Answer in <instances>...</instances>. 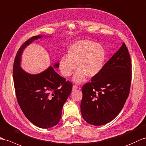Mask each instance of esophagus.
Returning a JSON list of instances; mask_svg holds the SVG:
<instances>
[{
	"label": "esophagus",
	"instance_id": "34e87169",
	"mask_svg": "<svg viewBox=\"0 0 146 146\" xmlns=\"http://www.w3.org/2000/svg\"><path fill=\"white\" fill-rule=\"evenodd\" d=\"M72 89H73V91L76 90L78 89V86H77L76 85H73V88H72Z\"/></svg>",
	"mask_w": 146,
	"mask_h": 146
}]
</instances>
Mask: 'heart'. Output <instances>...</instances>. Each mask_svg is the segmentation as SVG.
<instances>
[{
    "mask_svg": "<svg viewBox=\"0 0 146 146\" xmlns=\"http://www.w3.org/2000/svg\"><path fill=\"white\" fill-rule=\"evenodd\" d=\"M106 53L102 45L89 40L74 43L68 50L67 56L60 58L59 69L64 76L68 77L76 68L73 81L81 83L88 78L96 76L102 70Z\"/></svg>",
    "mask_w": 146,
    "mask_h": 146,
    "instance_id": "b5f03b06",
    "label": "heart"
}]
</instances>
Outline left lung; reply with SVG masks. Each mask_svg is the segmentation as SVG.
Returning a JSON list of instances; mask_svg holds the SVG:
<instances>
[{
  "instance_id": "obj_1",
  "label": "left lung",
  "mask_w": 146,
  "mask_h": 146,
  "mask_svg": "<svg viewBox=\"0 0 146 146\" xmlns=\"http://www.w3.org/2000/svg\"><path fill=\"white\" fill-rule=\"evenodd\" d=\"M131 72L130 55L123 43L101 72L82 88L81 113L88 123L101 126L119 114L129 94Z\"/></svg>"
}]
</instances>
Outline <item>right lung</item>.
Segmentation results:
<instances>
[{"instance_id": "obj_1", "label": "right lung", "mask_w": 146, "mask_h": 146, "mask_svg": "<svg viewBox=\"0 0 146 146\" xmlns=\"http://www.w3.org/2000/svg\"><path fill=\"white\" fill-rule=\"evenodd\" d=\"M42 37L33 36L19 48L13 63V78L17 99L23 114L37 127L48 129L59 123L63 104L72 90V83L66 81L54 70L59 67L58 62L38 74L27 73L20 66L23 51Z\"/></svg>"}]
</instances>
